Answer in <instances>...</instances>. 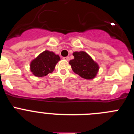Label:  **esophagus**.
I'll use <instances>...</instances> for the list:
<instances>
[{
	"label": "esophagus",
	"mask_w": 134,
	"mask_h": 134,
	"mask_svg": "<svg viewBox=\"0 0 134 134\" xmlns=\"http://www.w3.org/2000/svg\"><path fill=\"white\" fill-rule=\"evenodd\" d=\"M63 59H64V60H67V61H68V60H70V58H69V57H68V56H67V57H64Z\"/></svg>",
	"instance_id": "1"
}]
</instances>
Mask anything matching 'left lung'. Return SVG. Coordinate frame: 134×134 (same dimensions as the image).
<instances>
[{"label":"left lung","mask_w":134,"mask_h":134,"mask_svg":"<svg viewBox=\"0 0 134 134\" xmlns=\"http://www.w3.org/2000/svg\"><path fill=\"white\" fill-rule=\"evenodd\" d=\"M73 55L74 58L69 64L74 72L85 79L94 78L99 70L97 64L85 52H75Z\"/></svg>","instance_id":"8db88e82"}]
</instances>
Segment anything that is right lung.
<instances>
[{
    "label": "right lung",
    "mask_w": 134,
    "mask_h": 134,
    "mask_svg": "<svg viewBox=\"0 0 134 134\" xmlns=\"http://www.w3.org/2000/svg\"><path fill=\"white\" fill-rule=\"evenodd\" d=\"M59 60L60 58L58 55H55L52 52L44 51L31 62V71L36 76H44L52 72Z\"/></svg>",
    "instance_id": "obj_1"
}]
</instances>
